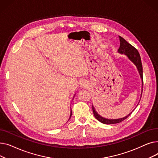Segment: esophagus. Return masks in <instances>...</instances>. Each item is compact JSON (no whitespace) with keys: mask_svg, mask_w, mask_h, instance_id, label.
I'll use <instances>...</instances> for the list:
<instances>
[{"mask_svg":"<svg viewBox=\"0 0 158 158\" xmlns=\"http://www.w3.org/2000/svg\"><path fill=\"white\" fill-rule=\"evenodd\" d=\"M88 82H86L85 81H82L81 82L80 86H81V88H86L88 87Z\"/></svg>","mask_w":158,"mask_h":158,"instance_id":"esophagus-1","label":"esophagus"}]
</instances>
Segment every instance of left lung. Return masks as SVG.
Returning a JSON list of instances; mask_svg holds the SVG:
<instances>
[{
	"instance_id": "obj_1",
	"label": "left lung",
	"mask_w": 158,
	"mask_h": 158,
	"mask_svg": "<svg viewBox=\"0 0 158 158\" xmlns=\"http://www.w3.org/2000/svg\"><path fill=\"white\" fill-rule=\"evenodd\" d=\"M120 41V47L118 50V52L120 54H125L129 59L133 63L139 72V73L140 75L141 79H142V85H143V68H142V61H141V57L139 56V54L138 51V50L135 48L133 46L131 45L130 44H129L127 41L123 38L121 36H119ZM92 110L94 112V114L95 116V117L96 118L97 120H98L99 122H101V123H103L104 124H113V123H118L125 119H126L128 117H129L130 114L132 113H130L129 114H127L126 117L118 118V119H107L105 118H103L101 117V115H99L97 112L95 111V109L94 108V107L92 106Z\"/></svg>"
}]
</instances>
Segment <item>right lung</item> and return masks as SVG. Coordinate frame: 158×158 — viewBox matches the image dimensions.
Returning a JSON list of instances; mask_svg holds the SVG:
<instances>
[{"instance_id": "add662e5", "label": "right lung", "mask_w": 158, "mask_h": 158, "mask_svg": "<svg viewBox=\"0 0 158 158\" xmlns=\"http://www.w3.org/2000/svg\"><path fill=\"white\" fill-rule=\"evenodd\" d=\"M71 116H72V111H71V113H70V117H71ZM69 118V119H70Z\"/></svg>"}]
</instances>
